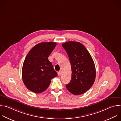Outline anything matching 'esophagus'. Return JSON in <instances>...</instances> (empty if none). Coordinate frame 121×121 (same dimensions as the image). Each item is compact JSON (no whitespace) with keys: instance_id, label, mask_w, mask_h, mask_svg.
I'll list each match as a JSON object with an SVG mask.
<instances>
[{"instance_id":"1","label":"esophagus","mask_w":121,"mask_h":121,"mask_svg":"<svg viewBox=\"0 0 121 121\" xmlns=\"http://www.w3.org/2000/svg\"><path fill=\"white\" fill-rule=\"evenodd\" d=\"M61 71H58V76H59L61 75Z\"/></svg>"}]
</instances>
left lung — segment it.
<instances>
[{
	"instance_id": "obj_1",
	"label": "left lung",
	"mask_w": 121,
	"mask_h": 121,
	"mask_svg": "<svg viewBox=\"0 0 121 121\" xmlns=\"http://www.w3.org/2000/svg\"><path fill=\"white\" fill-rule=\"evenodd\" d=\"M62 45L68 55L72 70L71 80L66 88L74 95L83 94L91 87L95 80L96 69L92 58L79 42L69 41Z\"/></svg>"
}]
</instances>
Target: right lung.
<instances>
[{
    "mask_svg": "<svg viewBox=\"0 0 121 121\" xmlns=\"http://www.w3.org/2000/svg\"><path fill=\"white\" fill-rule=\"evenodd\" d=\"M56 45L55 42L39 43L32 47L26 56L22 78L26 88L32 92L39 93L44 91L49 87L51 79L57 76L48 60Z\"/></svg>",
    "mask_w": 121,
    "mask_h": 121,
    "instance_id": "right-lung-1",
    "label": "right lung"
}]
</instances>
